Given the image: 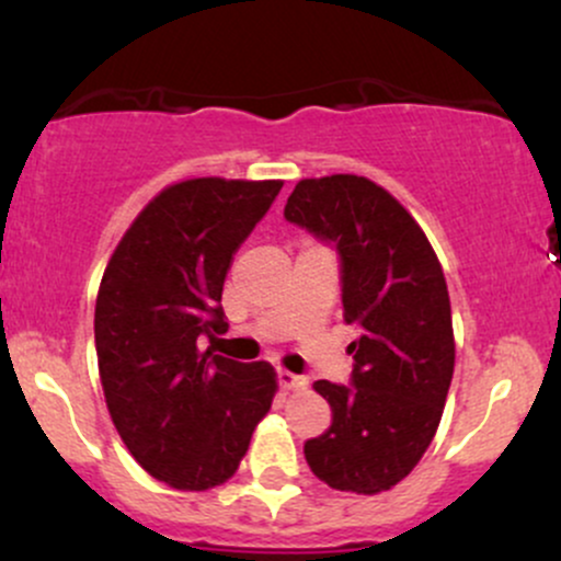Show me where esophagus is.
Segmentation results:
<instances>
[{"label":"esophagus","instance_id":"34e87169","mask_svg":"<svg viewBox=\"0 0 561 561\" xmlns=\"http://www.w3.org/2000/svg\"><path fill=\"white\" fill-rule=\"evenodd\" d=\"M276 379H279V388H285V390H302L308 385L306 377L293 375V371H287V369H279Z\"/></svg>","mask_w":561,"mask_h":561}]
</instances>
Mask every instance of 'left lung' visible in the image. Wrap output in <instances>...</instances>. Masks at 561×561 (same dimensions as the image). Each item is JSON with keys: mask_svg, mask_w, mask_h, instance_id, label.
<instances>
[{"mask_svg": "<svg viewBox=\"0 0 561 561\" xmlns=\"http://www.w3.org/2000/svg\"><path fill=\"white\" fill-rule=\"evenodd\" d=\"M285 218L340 253L343 319L358 330L351 385L313 390L332 424L302 446L334 491L375 495L420 465L454 377V324L433 244L388 190L353 173L302 179Z\"/></svg>", "mask_w": 561, "mask_h": 561, "instance_id": "left-lung-1", "label": "left lung"}]
</instances>
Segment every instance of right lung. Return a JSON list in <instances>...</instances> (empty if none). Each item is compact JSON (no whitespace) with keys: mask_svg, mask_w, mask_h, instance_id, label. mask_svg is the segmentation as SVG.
<instances>
[{"mask_svg":"<svg viewBox=\"0 0 561 561\" xmlns=\"http://www.w3.org/2000/svg\"><path fill=\"white\" fill-rule=\"evenodd\" d=\"M279 190L218 176L165 186L102 274L94 343L107 411L139 467L176 491L227 482L272 409V364L231 362L199 340L227 332L224 279Z\"/></svg>","mask_w":561,"mask_h":561,"instance_id":"add662e5","label":"right lung"}]
</instances>
